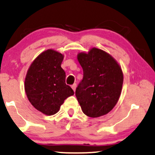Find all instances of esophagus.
I'll use <instances>...</instances> for the list:
<instances>
[{"mask_svg": "<svg viewBox=\"0 0 155 155\" xmlns=\"http://www.w3.org/2000/svg\"><path fill=\"white\" fill-rule=\"evenodd\" d=\"M71 88L73 89V90H74V91L75 92L76 88V84H74L71 85Z\"/></svg>", "mask_w": 155, "mask_h": 155, "instance_id": "obj_1", "label": "esophagus"}]
</instances>
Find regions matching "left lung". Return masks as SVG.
<instances>
[{
	"instance_id": "8db88e82",
	"label": "left lung",
	"mask_w": 155,
	"mask_h": 155,
	"mask_svg": "<svg viewBox=\"0 0 155 155\" xmlns=\"http://www.w3.org/2000/svg\"><path fill=\"white\" fill-rule=\"evenodd\" d=\"M77 59L84 74L76 90L81 110L92 118L107 114L116 106L122 92L120 65L111 55L95 47L88 53H79Z\"/></svg>"
}]
</instances>
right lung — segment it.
Here are the masks:
<instances>
[{"mask_svg":"<svg viewBox=\"0 0 155 155\" xmlns=\"http://www.w3.org/2000/svg\"><path fill=\"white\" fill-rule=\"evenodd\" d=\"M63 58L61 53L47 49L33 60L26 74L25 90L28 100L48 116L56 114L64 101L74 94L65 84V73L61 68Z\"/></svg>","mask_w":155,"mask_h":155,"instance_id":"right-lung-1","label":"right lung"}]
</instances>
